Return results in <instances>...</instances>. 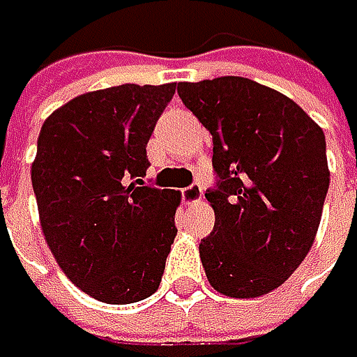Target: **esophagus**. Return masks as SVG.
Listing matches in <instances>:
<instances>
[{"label": "esophagus", "mask_w": 357, "mask_h": 357, "mask_svg": "<svg viewBox=\"0 0 357 357\" xmlns=\"http://www.w3.org/2000/svg\"><path fill=\"white\" fill-rule=\"evenodd\" d=\"M203 197V184L201 182H192L190 186H186L184 190H182V199H184V203H197L199 199Z\"/></svg>", "instance_id": "obj_1"}]
</instances>
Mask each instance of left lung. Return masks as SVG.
Listing matches in <instances>:
<instances>
[{"label": "left lung", "mask_w": 357, "mask_h": 357, "mask_svg": "<svg viewBox=\"0 0 357 357\" xmlns=\"http://www.w3.org/2000/svg\"><path fill=\"white\" fill-rule=\"evenodd\" d=\"M213 139L215 211L199 252L209 284L233 298L282 286L309 254L330 186L326 137L292 99L239 75L180 82Z\"/></svg>", "instance_id": "left-lung-1"}]
</instances>
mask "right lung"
<instances>
[{
	"instance_id": "obj_1",
	"label": "right lung",
	"mask_w": 357,
	"mask_h": 357,
	"mask_svg": "<svg viewBox=\"0 0 357 357\" xmlns=\"http://www.w3.org/2000/svg\"><path fill=\"white\" fill-rule=\"evenodd\" d=\"M173 93V84L86 93L40 131L31 182L44 237L71 282L107 305L152 296L177 235L180 195L142 180L146 146Z\"/></svg>"
}]
</instances>
